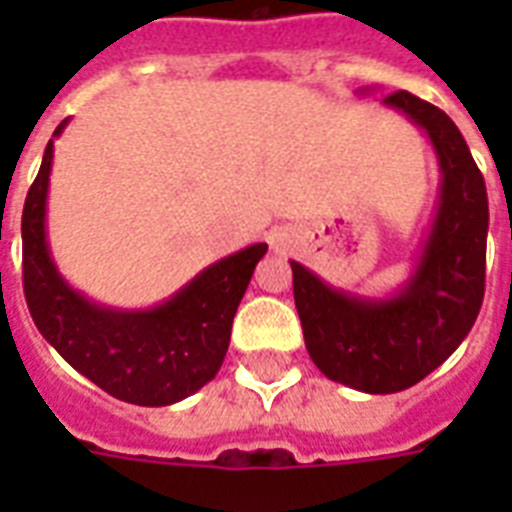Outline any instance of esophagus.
<instances>
[{
    "label": "esophagus",
    "mask_w": 512,
    "mask_h": 512,
    "mask_svg": "<svg viewBox=\"0 0 512 512\" xmlns=\"http://www.w3.org/2000/svg\"><path fill=\"white\" fill-rule=\"evenodd\" d=\"M287 233H281V231H273L271 233V247L276 249V252H284L287 249Z\"/></svg>",
    "instance_id": "34e87169"
}]
</instances>
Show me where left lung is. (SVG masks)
<instances>
[{"mask_svg":"<svg viewBox=\"0 0 512 512\" xmlns=\"http://www.w3.org/2000/svg\"><path fill=\"white\" fill-rule=\"evenodd\" d=\"M369 87L358 95H369ZM382 106L406 116L430 140L438 199L409 276L393 292L369 297L337 289L297 260L295 305L305 348L329 380L361 393H398L444 364L484 303L489 199L484 175L457 124L412 92H390Z\"/></svg>","mask_w":512,"mask_h":512,"instance_id":"8db88e82","label":"left lung"}]
</instances>
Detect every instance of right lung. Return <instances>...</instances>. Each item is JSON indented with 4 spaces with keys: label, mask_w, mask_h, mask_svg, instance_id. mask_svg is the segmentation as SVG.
I'll return each instance as SVG.
<instances>
[{
    "label": "right lung",
    "mask_w": 512,
    "mask_h": 512,
    "mask_svg": "<svg viewBox=\"0 0 512 512\" xmlns=\"http://www.w3.org/2000/svg\"><path fill=\"white\" fill-rule=\"evenodd\" d=\"M66 127L68 119H63L44 148L20 220L23 289L31 319L76 372L119 401L177 404L220 372L233 316L268 244H252L207 265L175 295L148 308H114L92 300L58 271L47 241L52 154L55 138Z\"/></svg>",
    "instance_id": "1"
}]
</instances>
